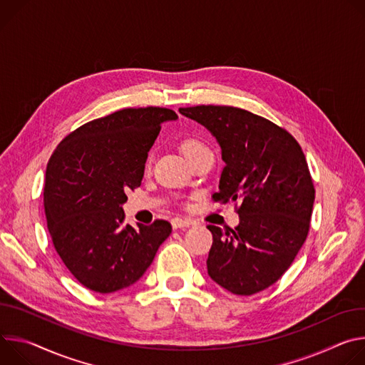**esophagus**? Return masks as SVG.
<instances>
[{"mask_svg": "<svg viewBox=\"0 0 365 365\" xmlns=\"http://www.w3.org/2000/svg\"><path fill=\"white\" fill-rule=\"evenodd\" d=\"M173 227L174 229H181V227H188L192 225V222L190 219H180V217H175L173 219Z\"/></svg>", "mask_w": 365, "mask_h": 365, "instance_id": "1", "label": "esophagus"}]
</instances>
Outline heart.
Instances as JSON below:
<instances>
[{
  "label": "heart",
  "instance_id": "obj_1",
  "mask_svg": "<svg viewBox=\"0 0 365 365\" xmlns=\"http://www.w3.org/2000/svg\"><path fill=\"white\" fill-rule=\"evenodd\" d=\"M201 149H206L205 143L200 142L198 139H194V138H188L181 143V150H182L185 158H188L190 155H192V153H195Z\"/></svg>",
  "mask_w": 365,
  "mask_h": 365
}]
</instances>
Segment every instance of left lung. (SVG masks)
Returning <instances> with one entry per match:
<instances>
[{"instance_id": "obj_1", "label": "left lung", "mask_w": 365, "mask_h": 365, "mask_svg": "<svg viewBox=\"0 0 365 365\" xmlns=\"http://www.w3.org/2000/svg\"><path fill=\"white\" fill-rule=\"evenodd\" d=\"M180 113L222 148L226 165L213 200L239 203L235 229L207 226V272L233 294L262 292L289 269L309 233L314 187L304 153L287 130L244 108L195 106Z\"/></svg>"}]
</instances>
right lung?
<instances>
[{
  "mask_svg": "<svg viewBox=\"0 0 365 365\" xmlns=\"http://www.w3.org/2000/svg\"><path fill=\"white\" fill-rule=\"evenodd\" d=\"M162 107L123 108L69 133L53 150L43 203L53 247L84 287L126 289L145 274L173 226L123 225L126 192L140 185L160 125L177 120Z\"/></svg>",
  "mask_w": 365,
  "mask_h": 365,
  "instance_id": "1",
  "label": "right lung"
}]
</instances>
